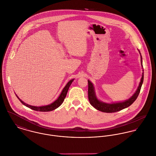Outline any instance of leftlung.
Segmentation results:
<instances>
[{"label":"left lung","instance_id":"8db88e82","mask_svg":"<svg viewBox=\"0 0 156 156\" xmlns=\"http://www.w3.org/2000/svg\"><path fill=\"white\" fill-rule=\"evenodd\" d=\"M140 53V51H139ZM140 59H141V62H142V58L140 54ZM144 70H143V73L142 75V78L140 80V82L139 83V85L138 86V88L136 92L134 94L128 99L123 101V102H113L112 104H108V103H105L101 101H99L95 94L94 92V88L93 84L88 80V97H89V100L90 103V104L95 108L96 110H99L102 112L105 113H115L116 112H119L121 110H123L125 108L129 107L137 99L139 94L140 93L141 87L144 81Z\"/></svg>","mask_w":156,"mask_h":156}]
</instances>
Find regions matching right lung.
I'll list each match as a JSON object with an SVG mask.
<instances>
[{
	"instance_id": "add662e5",
	"label": "right lung",
	"mask_w": 156,
	"mask_h": 156,
	"mask_svg": "<svg viewBox=\"0 0 156 156\" xmlns=\"http://www.w3.org/2000/svg\"><path fill=\"white\" fill-rule=\"evenodd\" d=\"M74 80V79H72L71 80H70L67 84L66 85V86L64 87V89H62V92L61 94H60L59 97L57 98V100H55L54 102H53L52 103H51L49 105H44V106H40V107H36V106H32L31 105H29L28 104H26L25 102H24L23 101H22L18 96L17 94L16 96L17 97V98L20 100V101L26 107H29L30 108H31L32 110H35V111H38V112H50V111H52L56 108H57L58 107H59L62 104L64 98L66 96L67 93L68 92L69 88L70 87V86L71 85L72 83L73 82V81Z\"/></svg>"
}]
</instances>
